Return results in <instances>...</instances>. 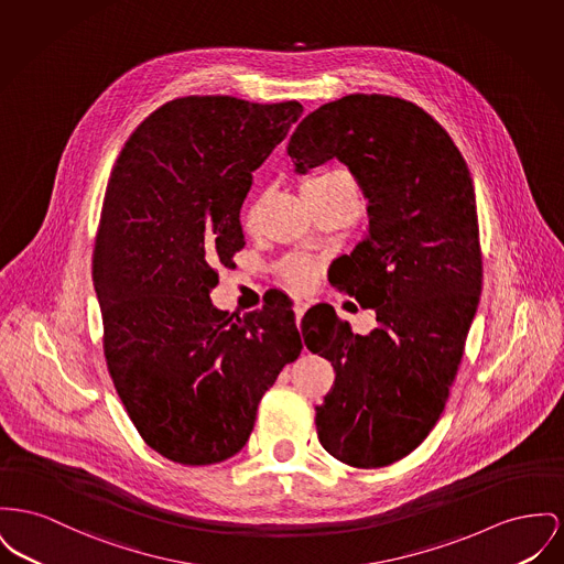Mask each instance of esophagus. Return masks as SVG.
<instances>
[{"mask_svg":"<svg viewBox=\"0 0 564 564\" xmlns=\"http://www.w3.org/2000/svg\"><path fill=\"white\" fill-rule=\"evenodd\" d=\"M306 308H308V302L306 300H296L294 302V313H296V322L300 324V319H302V315L306 313Z\"/></svg>","mask_w":564,"mask_h":564,"instance_id":"obj_1","label":"esophagus"}]
</instances>
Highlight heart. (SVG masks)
<instances>
[{"label": "heart", "mask_w": 564, "mask_h": 564, "mask_svg": "<svg viewBox=\"0 0 564 564\" xmlns=\"http://www.w3.org/2000/svg\"><path fill=\"white\" fill-rule=\"evenodd\" d=\"M283 276H285V281L290 285L304 288L311 281V276H313V268H311V264L302 262V260H292V262H288L285 268H283Z\"/></svg>", "instance_id": "b5f03b06"}]
</instances>
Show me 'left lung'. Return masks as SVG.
<instances>
[{
    "label": "left lung",
    "mask_w": 564,
    "mask_h": 564,
    "mask_svg": "<svg viewBox=\"0 0 564 564\" xmlns=\"http://www.w3.org/2000/svg\"><path fill=\"white\" fill-rule=\"evenodd\" d=\"M288 155L296 174L336 158L368 199V230L334 285L372 308L377 328L354 334L326 306L302 319V334L336 372L315 406L319 443L349 466H388L441 417L477 313L484 270L473 178L429 112L377 94L308 112Z\"/></svg>",
    "instance_id": "8db88e82"
}]
</instances>
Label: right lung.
<instances>
[{
	"label": "right lung",
	"mask_w": 564,
	"mask_h": 564,
	"mask_svg": "<svg viewBox=\"0 0 564 564\" xmlns=\"http://www.w3.org/2000/svg\"><path fill=\"white\" fill-rule=\"evenodd\" d=\"M300 115V101H167L110 172L94 251L104 356L135 431L172 463L238 454L265 390L302 349L290 302L236 322L210 302L213 265L245 247L251 172Z\"/></svg>",
	"instance_id": "add662e5"
}]
</instances>
